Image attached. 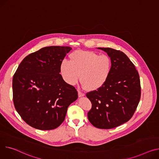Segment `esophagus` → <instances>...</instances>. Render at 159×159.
<instances>
[{"instance_id":"esophagus-1","label":"esophagus","mask_w":159,"mask_h":159,"mask_svg":"<svg viewBox=\"0 0 159 159\" xmlns=\"http://www.w3.org/2000/svg\"><path fill=\"white\" fill-rule=\"evenodd\" d=\"M78 94H79V97H84V95H85V94H84V93H82V92H81L80 91H78Z\"/></svg>"}]
</instances>
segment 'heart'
<instances>
[{"label": "heart", "mask_w": 159, "mask_h": 159, "mask_svg": "<svg viewBox=\"0 0 159 159\" xmlns=\"http://www.w3.org/2000/svg\"><path fill=\"white\" fill-rule=\"evenodd\" d=\"M112 60L106 54L99 55L89 50H76L69 55V61L61 63V73L71 85L80 81L86 89L94 91L102 88L108 80L112 70Z\"/></svg>", "instance_id": "b5f03b06"}]
</instances>
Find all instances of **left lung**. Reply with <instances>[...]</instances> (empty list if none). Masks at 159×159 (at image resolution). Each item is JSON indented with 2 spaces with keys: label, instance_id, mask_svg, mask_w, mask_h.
<instances>
[{
  "label": "left lung",
  "instance_id": "8db88e82",
  "mask_svg": "<svg viewBox=\"0 0 159 159\" xmlns=\"http://www.w3.org/2000/svg\"><path fill=\"white\" fill-rule=\"evenodd\" d=\"M112 60V70L104 85L86 93L91 102L88 113L95 127L111 129L127 122L133 116L141 98L138 71L129 58L120 50L98 48Z\"/></svg>",
  "mask_w": 159,
  "mask_h": 159
}]
</instances>
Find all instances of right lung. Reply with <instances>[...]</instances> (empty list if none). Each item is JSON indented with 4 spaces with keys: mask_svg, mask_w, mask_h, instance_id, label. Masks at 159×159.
Wrapping results in <instances>:
<instances>
[{
    "mask_svg": "<svg viewBox=\"0 0 159 159\" xmlns=\"http://www.w3.org/2000/svg\"><path fill=\"white\" fill-rule=\"evenodd\" d=\"M70 47L42 48L26 56L13 78L15 107L29 125L41 130L57 128L69 105L78 98L75 87L61 74V63Z\"/></svg>",
    "mask_w": 159,
    "mask_h": 159,
    "instance_id": "add662e5",
    "label": "right lung"
}]
</instances>
